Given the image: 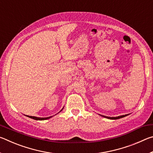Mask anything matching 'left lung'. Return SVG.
Masks as SVG:
<instances>
[{"mask_svg": "<svg viewBox=\"0 0 153 153\" xmlns=\"http://www.w3.org/2000/svg\"><path fill=\"white\" fill-rule=\"evenodd\" d=\"M128 115H129V114H127V115H120V116H118V117H107V116H105V115H100L102 116V117H105V118L109 119V120H118V119H120V118L126 117V116H128Z\"/></svg>", "mask_w": 153, "mask_h": 153, "instance_id": "left-lung-1", "label": "left lung"}]
</instances>
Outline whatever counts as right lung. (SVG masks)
<instances>
[{
    "label": "right lung",
    "mask_w": 153,
    "mask_h": 153,
    "mask_svg": "<svg viewBox=\"0 0 153 153\" xmlns=\"http://www.w3.org/2000/svg\"><path fill=\"white\" fill-rule=\"evenodd\" d=\"M63 108H62V109L59 111V112H61V111L63 109ZM25 116H27V117L32 118V119H33V120H48V119H50L53 117V116H51V117H35V116H29V115H25Z\"/></svg>",
    "instance_id": "add662e5"
}]
</instances>
